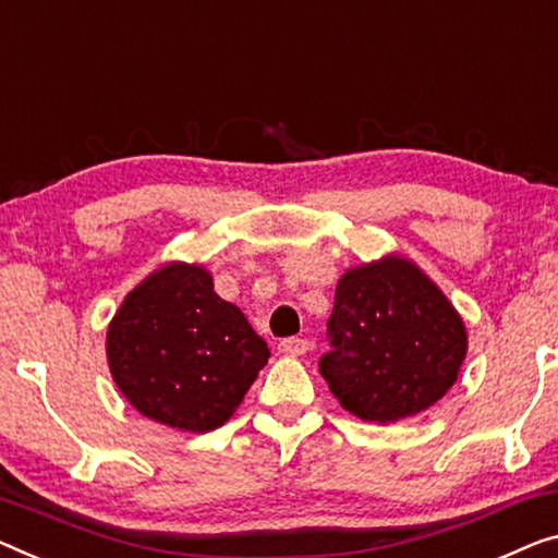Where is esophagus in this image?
<instances>
[{"label": "esophagus", "instance_id": "esophagus-1", "mask_svg": "<svg viewBox=\"0 0 558 558\" xmlns=\"http://www.w3.org/2000/svg\"><path fill=\"white\" fill-rule=\"evenodd\" d=\"M278 348H280V353H286V355H303V353H307V340L290 336V338H282Z\"/></svg>", "mask_w": 558, "mask_h": 558}]
</instances>
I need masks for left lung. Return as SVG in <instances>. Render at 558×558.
<instances>
[{
    "instance_id": "8db88e82",
    "label": "left lung",
    "mask_w": 558,
    "mask_h": 558,
    "mask_svg": "<svg viewBox=\"0 0 558 558\" xmlns=\"http://www.w3.org/2000/svg\"><path fill=\"white\" fill-rule=\"evenodd\" d=\"M320 376L363 421L393 423L434 405L453 386L465 328L453 305L401 257L348 270L328 318Z\"/></svg>"
}]
</instances>
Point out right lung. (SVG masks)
<instances>
[{
  "label": "right lung",
  "mask_w": 558,
  "mask_h": 558,
  "mask_svg": "<svg viewBox=\"0 0 558 558\" xmlns=\"http://www.w3.org/2000/svg\"><path fill=\"white\" fill-rule=\"evenodd\" d=\"M268 359V343L197 265L149 276L107 330V361L124 398L147 418L193 434L222 426Z\"/></svg>",
  "instance_id": "right-lung-1"
}]
</instances>
